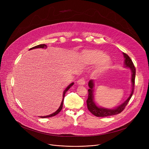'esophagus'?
I'll list each match as a JSON object with an SVG mask.
<instances>
[{
  "label": "esophagus",
  "mask_w": 149,
  "mask_h": 149,
  "mask_svg": "<svg viewBox=\"0 0 149 149\" xmlns=\"http://www.w3.org/2000/svg\"><path fill=\"white\" fill-rule=\"evenodd\" d=\"M86 83V81H85L84 78H81L77 81V84L79 85V86H84Z\"/></svg>",
  "instance_id": "1"
}]
</instances>
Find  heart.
Returning a JSON list of instances; mask_svg holds the SVG:
<instances>
[{
	"label": "heart",
	"instance_id": "1",
	"mask_svg": "<svg viewBox=\"0 0 149 149\" xmlns=\"http://www.w3.org/2000/svg\"><path fill=\"white\" fill-rule=\"evenodd\" d=\"M81 58L83 62L88 65L98 64L95 70L96 74L105 72L111 67V62L109 59V56L100 50H84L81 53Z\"/></svg>",
	"mask_w": 149,
	"mask_h": 149
}]
</instances>
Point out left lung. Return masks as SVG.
I'll use <instances>...</instances> for the list:
<instances>
[{"mask_svg": "<svg viewBox=\"0 0 149 149\" xmlns=\"http://www.w3.org/2000/svg\"><path fill=\"white\" fill-rule=\"evenodd\" d=\"M124 61V67L127 68H129L132 72V90L130 94L129 97L127 99L124 101L122 104L117 106L114 109H107L97 105L94 101V80L91 79L88 82V86L90 89H88V97L87 100V108L88 110L94 116L97 117H108L113 115H116L120 113L125 109V106L128 104L129 100H130L134 91V82H135V76H136V68L133 64V63L130 59V58L126 54L123 52Z\"/></svg>", "mask_w": 149, "mask_h": 149, "instance_id": "left-lung-1", "label": "left lung"}]
</instances>
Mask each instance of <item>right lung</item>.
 Masks as SVG:
<instances>
[{
    "label": "right lung",
    "instance_id": "1",
    "mask_svg": "<svg viewBox=\"0 0 149 149\" xmlns=\"http://www.w3.org/2000/svg\"><path fill=\"white\" fill-rule=\"evenodd\" d=\"M35 48H45V49H46V48H47V45H45V44H40V45H37V46H35V47H32V48H30L29 49V50H31V49H35ZM74 82H72L71 84H70L69 86L65 88V90L63 91V96H62V102H61V105H60V106H59V109L55 111V112H54V113H52V114H50V115H48V116H40L39 117H40V118H47V117H53V116H55V115H56V114H58L61 111V110H62V106H63V99H64V97H65V93H67V91L73 86L74 85Z\"/></svg>",
    "mask_w": 149,
    "mask_h": 149
}]
</instances>
